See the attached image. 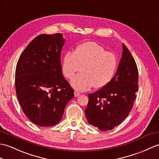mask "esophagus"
<instances>
[{
    "label": "esophagus",
    "instance_id": "obj_1",
    "mask_svg": "<svg viewBox=\"0 0 159 159\" xmlns=\"http://www.w3.org/2000/svg\"><path fill=\"white\" fill-rule=\"evenodd\" d=\"M75 96L76 98V97H79V95H80V93L79 91H75Z\"/></svg>",
    "mask_w": 159,
    "mask_h": 159
}]
</instances>
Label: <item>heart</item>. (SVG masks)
Returning a JSON list of instances; mask_svg holds the SVG:
<instances>
[{
  "label": "heart",
  "mask_w": 159,
  "mask_h": 159,
  "mask_svg": "<svg viewBox=\"0 0 159 159\" xmlns=\"http://www.w3.org/2000/svg\"><path fill=\"white\" fill-rule=\"evenodd\" d=\"M116 68V55L95 42L81 44L74 53H66L61 60V70L66 78L72 79L80 69L81 73L70 81L72 87L79 91H87L93 86L105 87L112 80Z\"/></svg>",
  "instance_id": "b5f03b06"
}]
</instances>
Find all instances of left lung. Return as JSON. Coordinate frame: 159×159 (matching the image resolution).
Returning <instances> with one entry per match:
<instances>
[{"instance_id":"8db88e82","label":"left lung","mask_w":159,"mask_h":159,"mask_svg":"<svg viewBox=\"0 0 159 159\" xmlns=\"http://www.w3.org/2000/svg\"><path fill=\"white\" fill-rule=\"evenodd\" d=\"M122 57L110 83L89 94L85 109L88 123L101 131H109L120 124L132 109L138 90V70L134 58L123 43Z\"/></svg>"}]
</instances>
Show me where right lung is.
<instances>
[{"label": "right lung", "instance_id": "right-lung-1", "mask_svg": "<svg viewBox=\"0 0 159 159\" xmlns=\"http://www.w3.org/2000/svg\"><path fill=\"white\" fill-rule=\"evenodd\" d=\"M63 34H40L24 49L17 61L16 90L24 114L40 127L61 119L74 90L62 75L60 55Z\"/></svg>", "mask_w": 159, "mask_h": 159}]
</instances>
